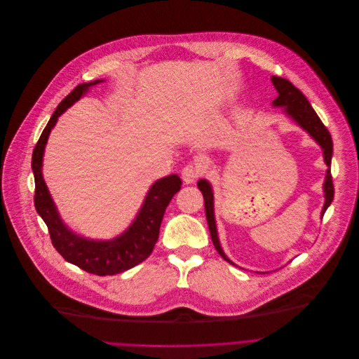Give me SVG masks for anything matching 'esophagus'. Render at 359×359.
I'll return each instance as SVG.
<instances>
[{
    "instance_id": "34e87169",
    "label": "esophagus",
    "mask_w": 359,
    "mask_h": 359,
    "mask_svg": "<svg viewBox=\"0 0 359 359\" xmlns=\"http://www.w3.org/2000/svg\"><path fill=\"white\" fill-rule=\"evenodd\" d=\"M201 174H202V168L196 164H188L181 171V177H182L184 182H187V184H191V182L196 181Z\"/></svg>"
}]
</instances>
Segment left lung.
Listing matches in <instances>:
<instances>
[{"label":"left lung","instance_id":"1","mask_svg":"<svg viewBox=\"0 0 359 359\" xmlns=\"http://www.w3.org/2000/svg\"><path fill=\"white\" fill-rule=\"evenodd\" d=\"M273 86L278 92V96L273 102L274 106H284L285 113H287L297 124H300L304 130L309 131V134L318 142L324 151V160L325 164L328 165L327 170V177L324 182V192H325V203L323 208V215L330 206V203L334 199V184H332V175H331V157H332V138L327 127L323 124L306 96L287 79L273 76L271 78ZM198 188L203 195V202H205V215H206V222L209 228V233L213 242L215 249L218 250V253L231 264H233L224 253L219 241H218V233H217V225H215V217H213V194L212 188L208 181L201 180L198 182Z\"/></svg>","mask_w":359,"mask_h":359}]
</instances>
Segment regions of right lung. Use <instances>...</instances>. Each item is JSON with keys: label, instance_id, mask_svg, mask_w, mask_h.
<instances>
[{"label": "right lung", "instance_id": "right-lung-1", "mask_svg": "<svg viewBox=\"0 0 359 359\" xmlns=\"http://www.w3.org/2000/svg\"><path fill=\"white\" fill-rule=\"evenodd\" d=\"M99 82L102 81L82 83L76 86L59 103L36 142L32 153L31 165L35 178V209L48 226L53 248L57 250V253L62 255L66 262L81 267L88 273L97 276H111L137 266L151 255L158 241L164 212L172 196L181 189L182 181L175 174L158 180L151 187L144 201V205L141 206L133 225L121 236L113 241H88L74 235L62 224L42 178L41 168L43 149L48 141V135L55 126L57 117L69 106L79 100L90 86Z\"/></svg>", "mask_w": 359, "mask_h": 359}]
</instances>
